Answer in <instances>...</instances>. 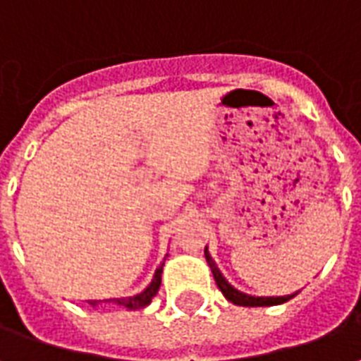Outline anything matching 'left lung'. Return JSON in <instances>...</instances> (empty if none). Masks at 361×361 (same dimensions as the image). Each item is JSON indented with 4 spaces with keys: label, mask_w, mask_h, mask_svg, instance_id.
<instances>
[{
    "label": "left lung",
    "mask_w": 361,
    "mask_h": 361,
    "mask_svg": "<svg viewBox=\"0 0 361 361\" xmlns=\"http://www.w3.org/2000/svg\"><path fill=\"white\" fill-rule=\"evenodd\" d=\"M204 257H207V263L211 267L212 271V276L216 280V286L220 288V292L224 294L228 302L235 303V305H245V307H263V305H279V303H284L288 302L290 298H294L292 295H282V298H255V295H247V294H242V292H238L234 286H230L228 284V280L220 274L219 267L214 265V261L211 259V255L207 253L204 250Z\"/></svg>",
    "instance_id": "obj_1"
}]
</instances>
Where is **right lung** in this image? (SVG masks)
<instances>
[{"mask_svg":"<svg viewBox=\"0 0 361 361\" xmlns=\"http://www.w3.org/2000/svg\"><path fill=\"white\" fill-rule=\"evenodd\" d=\"M160 282H162V265L157 269V272H154V279H152L150 286L147 288L145 292L133 295V298H119V300H114V302L119 303V305H123V307H129V310H141V307H145V305H149V303L152 302V298L158 294Z\"/></svg>","mask_w":361,"mask_h":361,"instance_id":"right-lung-1","label":"right lung"}]
</instances>
